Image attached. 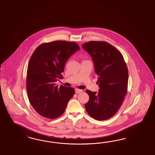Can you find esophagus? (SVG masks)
<instances>
[{
	"mask_svg": "<svg viewBox=\"0 0 155 155\" xmlns=\"http://www.w3.org/2000/svg\"><path fill=\"white\" fill-rule=\"evenodd\" d=\"M75 93H77V94H79L80 93H81L82 91V90L78 89H76L75 90Z\"/></svg>",
	"mask_w": 155,
	"mask_h": 155,
	"instance_id": "34e87169",
	"label": "esophagus"
}]
</instances>
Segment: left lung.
Wrapping results in <instances>:
<instances>
[{
	"label": "left lung",
	"mask_w": 155,
	"mask_h": 155,
	"mask_svg": "<svg viewBox=\"0 0 155 155\" xmlns=\"http://www.w3.org/2000/svg\"><path fill=\"white\" fill-rule=\"evenodd\" d=\"M82 47L92 57L99 87L98 93L86 91L89 100L84 107L95 119H108L117 113L127 94L126 64L121 53L107 42L91 41Z\"/></svg>",
	"instance_id": "left-lung-1"
}]
</instances>
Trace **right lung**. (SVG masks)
Wrapping results in <instances>:
<instances>
[{
    "mask_svg": "<svg viewBox=\"0 0 155 155\" xmlns=\"http://www.w3.org/2000/svg\"><path fill=\"white\" fill-rule=\"evenodd\" d=\"M79 45L74 42L56 41L42 44L35 49L28 63L26 87L28 98L35 111L51 119L60 117L75 94L73 87L56 82L63 77L68 59Z\"/></svg>",
    "mask_w": 155,
    "mask_h": 155,
    "instance_id": "add662e5",
    "label": "right lung"
}]
</instances>
